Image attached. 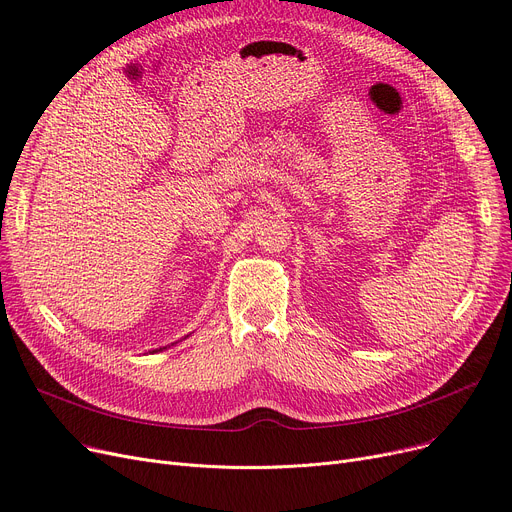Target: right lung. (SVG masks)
Instances as JSON below:
<instances>
[{"mask_svg":"<svg viewBox=\"0 0 512 512\" xmlns=\"http://www.w3.org/2000/svg\"><path fill=\"white\" fill-rule=\"evenodd\" d=\"M160 350H162V348H160Z\"/></svg>","mask_w":512,"mask_h":512,"instance_id":"obj_1","label":"right lung"}]
</instances>
